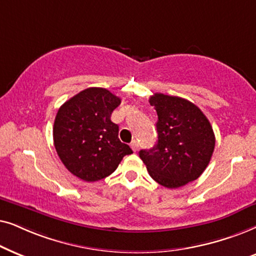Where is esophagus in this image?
Listing matches in <instances>:
<instances>
[{
	"instance_id": "34e87169",
	"label": "esophagus",
	"mask_w": 256,
	"mask_h": 256,
	"mask_svg": "<svg viewBox=\"0 0 256 256\" xmlns=\"http://www.w3.org/2000/svg\"><path fill=\"white\" fill-rule=\"evenodd\" d=\"M131 148L134 150V151L136 152V151H138V148H139V144H138V142L137 140H134L131 142Z\"/></svg>"
}]
</instances>
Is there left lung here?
Instances as JSON below:
<instances>
[{"mask_svg": "<svg viewBox=\"0 0 256 256\" xmlns=\"http://www.w3.org/2000/svg\"><path fill=\"white\" fill-rule=\"evenodd\" d=\"M158 120L154 148L140 150L139 156L153 180L178 188L199 178L212 158L216 136L206 116L184 98L154 94L150 98Z\"/></svg>", "mask_w": 256, "mask_h": 256, "instance_id": "obj_1", "label": "left lung"}]
</instances>
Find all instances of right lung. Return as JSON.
<instances>
[{
	"label": "right lung",
	"instance_id": "add662e5",
	"mask_svg": "<svg viewBox=\"0 0 256 256\" xmlns=\"http://www.w3.org/2000/svg\"><path fill=\"white\" fill-rule=\"evenodd\" d=\"M120 98L103 88H88L66 100L54 122V145L64 166L84 182H98L116 171L130 146L119 140L111 114Z\"/></svg>",
	"mask_w": 256,
	"mask_h": 256
}]
</instances>
